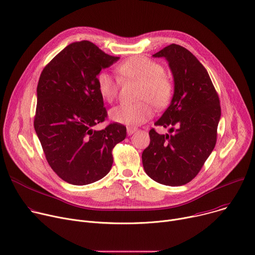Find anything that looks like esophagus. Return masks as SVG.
I'll return each instance as SVG.
<instances>
[{"mask_svg":"<svg viewBox=\"0 0 255 255\" xmlns=\"http://www.w3.org/2000/svg\"><path fill=\"white\" fill-rule=\"evenodd\" d=\"M136 131H137V128H133V127H128L127 128V134L128 135H132Z\"/></svg>","mask_w":255,"mask_h":255,"instance_id":"esophagus-1","label":"esophagus"}]
</instances>
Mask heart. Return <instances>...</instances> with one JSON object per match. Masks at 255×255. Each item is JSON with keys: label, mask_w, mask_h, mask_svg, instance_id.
Here are the masks:
<instances>
[{"label": "heart", "mask_w": 255, "mask_h": 255, "mask_svg": "<svg viewBox=\"0 0 255 255\" xmlns=\"http://www.w3.org/2000/svg\"><path fill=\"white\" fill-rule=\"evenodd\" d=\"M122 79H132L140 82L137 99L142 101L136 104H120L110 112L111 118L121 124L137 126L145 123L152 117V104L161 109L169 105L174 94V83L165 73L163 65L143 56H134L123 61L117 67ZM97 87L101 97L112 103L118 96L120 79L107 71H101L97 76Z\"/></svg>", "instance_id": "heart-1"}]
</instances>
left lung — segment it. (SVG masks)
<instances>
[{
  "instance_id": "obj_1",
  "label": "left lung",
  "mask_w": 255,
  "mask_h": 255,
  "mask_svg": "<svg viewBox=\"0 0 255 255\" xmlns=\"http://www.w3.org/2000/svg\"><path fill=\"white\" fill-rule=\"evenodd\" d=\"M153 57H165L174 76L171 105L154 123L170 127L172 134L161 135L150 129L142 164L155 182L181 186L196 177L215 148L220 99L206 69L187 49L172 43Z\"/></svg>"
}]
</instances>
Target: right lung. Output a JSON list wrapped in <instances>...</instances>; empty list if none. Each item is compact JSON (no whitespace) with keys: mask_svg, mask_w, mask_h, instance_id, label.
Returning <instances> with one entry per match:
<instances>
[{"mask_svg":"<svg viewBox=\"0 0 255 255\" xmlns=\"http://www.w3.org/2000/svg\"><path fill=\"white\" fill-rule=\"evenodd\" d=\"M118 59L90 41H77L55 56L39 76L34 129L50 167L69 184L104 178L114 147L126 137V127L117 122L94 129L108 119L97 76Z\"/></svg>","mask_w":255,"mask_h":255,"instance_id":"add662e5","label":"right lung"}]
</instances>
